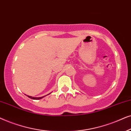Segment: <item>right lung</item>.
<instances>
[{
  "label": "right lung",
  "mask_w": 131,
  "mask_h": 131,
  "mask_svg": "<svg viewBox=\"0 0 131 131\" xmlns=\"http://www.w3.org/2000/svg\"><path fill=\"white\" fill-rule=\"evenodd\" d=\"M28 97H29V98H31V99H41V98H42V97H43V96H42V97H33V96H27Z\"/></svg>",
  "instance_id": "right-lung-1"
}]
</instances>
